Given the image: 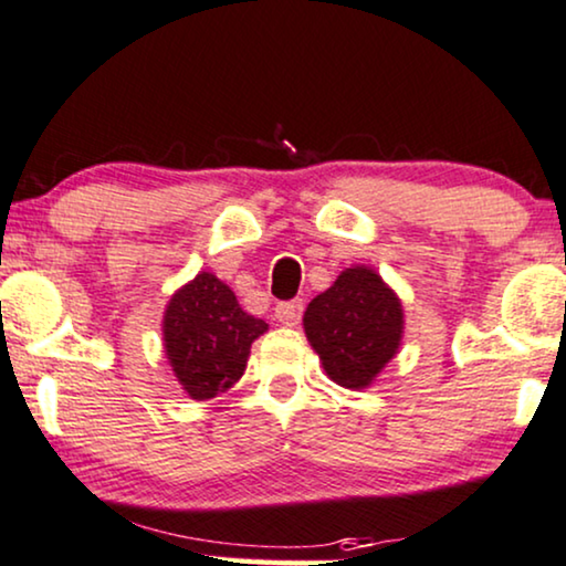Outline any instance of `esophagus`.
Segmentation results:
<instances>
[{
    "mask_svg": "<svg viewBox=\"0 0 566 566\" xmlns=\"http://www.w3.org/2000/svg\"><path fill=\"white\" fill-rule=\"evenodd\" d=\"M301 312H304V301H301V298L281 301V304L275 306V319L285 327H293L301 319Z\"/></svg>",
    "mask_w": 566,
    "mask_h": 566,
    "instance_id": "obj_1",
    "label": "esophagus"
}]
</instances>
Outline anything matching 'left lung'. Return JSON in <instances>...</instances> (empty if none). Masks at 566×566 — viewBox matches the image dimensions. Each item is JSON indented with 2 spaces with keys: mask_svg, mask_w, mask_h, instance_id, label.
I'll use <instances>...</instances> for the list:
<instances>
[{
  "mask_svg": "<svg viewBox=\"0 0 566 566\" xmlns=\"http://www.w3.org/2000/svg\"><path fill=\"white\" fill-rule=\"evenodd\" d=\"M402 304L371 268H348L304 312V333L327 377L364 390L402 340Z\"/></svg>",
  "mask_w": 566,
  "mask_h": 566,
  "instance_id": "1",
  "label": "left lung"
}]
</instances>
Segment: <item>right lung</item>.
Returning a JSON list of instances; mask_svg holds the SVG:
<instances>
[{"label":"right lung","mask_w":566,"mask_h":566,"mask_svg":"<svg viewBox=\"0 0 566 566\" xmlns=\"http://www.w3.org/2000/svg\"><path fill=\"white\" fill-rule=\"evenodd\" d=\"M268 329L239 306L233 291L212 273L181 285L164 314V348L192 400H210L237 385L252 343Z\"/></svg>","instance_id":"add662e5"}]
</instances>
